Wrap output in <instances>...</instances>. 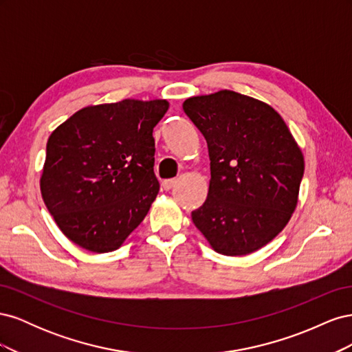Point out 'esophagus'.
I'll list each match as a JSON object with an SVG mask.
<instances>
[{
	"mask_svg": "<svg viewBox=\"0 0 352 352\" xmlns=\"http://www.w3.org/2000/svg\"><path fill=\"white\" fill-rule=\"evenodd\" d=\"M176 182H177L176 179H167V180H163L162 186H163L164 190H170V189H172V188L176 185Z\"/></svg>",
	"mask_w": 352,
	"mask_h": 352,
	"instance_id": "esophagus-1",
	"label": "esophagus"
}]
</instances>
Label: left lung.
Here are the masks:
<instances>
[{
    "label": "left lung",
    "mask_w": 352,
    "mask_h": 352,
    "mask_svg": "<svg viewBox=\"0 0 352 352\" xmlns=\"http://www.w3.org/2000/svg\"><path fill=\"white\" fill-rule=\"evenodd\" d=\"M184 111L204 135L210 186L192 221L211 248L247 255L291 220L304 175L301 148L269 104L221 89L190 97Z\"/></svg>",
    "instance_id": "1"
}]
</instances>
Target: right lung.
Instances as JSON below:
<instances>
[{
	"mask_svg": "<svg viewBox=\"0 0 352 352\" xmlns=\"http://www.w3.org/2000/svg\"><path fill=\"white\" fill-rule=\"evenodd\" d=\"M166 100L88 105L52 132L41 194L65 235L92 252L122 247L158 194L153 129Z\"/></svg>",
	"mask_w": 352,
	"mask_h": 352,
	"instance_id": "right-lung-1",
	"label": "right lung"
}]
</instances>
